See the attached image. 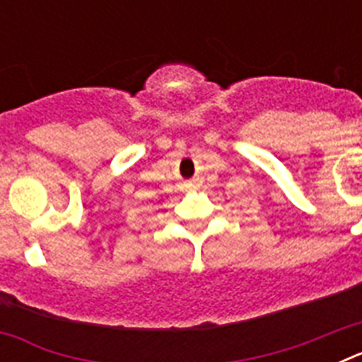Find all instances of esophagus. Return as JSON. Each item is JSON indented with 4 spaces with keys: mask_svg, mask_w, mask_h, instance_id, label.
<instances>
[{
    "mask_svg": "<svg viewBox=\"0 0 362 362\" xmlns=\"http://www.w3.org/2000/svg\"><path fill=\"white\" fill-rule=\"evenodd\" d=\"M183 188L187 192H190V190H194V188H196V183H194V181H187V183L183 185Z\"/></svg>",
    "mask_w": 362,
    "mask_h": 362,
    "instance_id": "esophagus-1",
    "label": "esophagus"
}]
</instances>
